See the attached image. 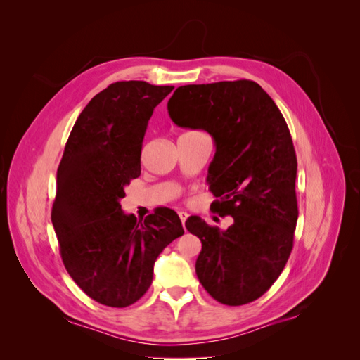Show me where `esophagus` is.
I'll return each instance as SVG.
<instances>
[{
    "label": "esophagus",
    "instance_id": "1",
    "mask_svg": "<svg viewBox=\"0 0 360 360\" xmlns=\"http://www.w3.org/2000/svg\"><path fill=\"white\" fill-rule=\"evenodd\" d=\"M179 217H180L181 224L184 225V222H186V219H188V217H189V214H188L186 212H179Z\"/></svg>",
    "mask_w": 360,
    "mask_h": 360
}]
</instances>
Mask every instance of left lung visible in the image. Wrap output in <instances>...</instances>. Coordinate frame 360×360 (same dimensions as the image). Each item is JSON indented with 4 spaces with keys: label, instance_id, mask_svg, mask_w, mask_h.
Listing matches in <instances>:
<instances>
[{
    "label": "left lung",
    "instance_id": "left-lung-1",
    "mask_svg": "<svg viewBox=\"0 0 360 360\" xmlns=\"http://www.w3.org/2000/svg\"><path fill=\"white\" fill-rule=\"evenodd\" d=\"M174 123L214 141L209 184L226 230L198 216L186 221L201 252L195 271L210 296L228 307L254 302L274 285L292 249L297 224V159L284 117L248 79L183 85L168 101Z\"/></svg>",
    "mask_w": 360,
    "mask_h": 360
}]
</instances>
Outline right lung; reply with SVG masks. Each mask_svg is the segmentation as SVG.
I'll return each instance as SVG.
<instances>
[{"label":"right lung","instance_id":"add662e5","mask_svg":"<svg viewBox=\"0 0 360 360\" xmlns=\"http://www.w3.org/2000/svg\"><path fill=\"white\" fill-rule=\"evenodd\" d=\"M172 89L122 81L96 94L76 120L57 171L51 219L64 267L106 307L126 308L143 297L156 258L184 233L167 207L138 221L120 205L141 174L148 120Z\"/></svg>","mask_w":360,"mask_h":360}]
</instances>
